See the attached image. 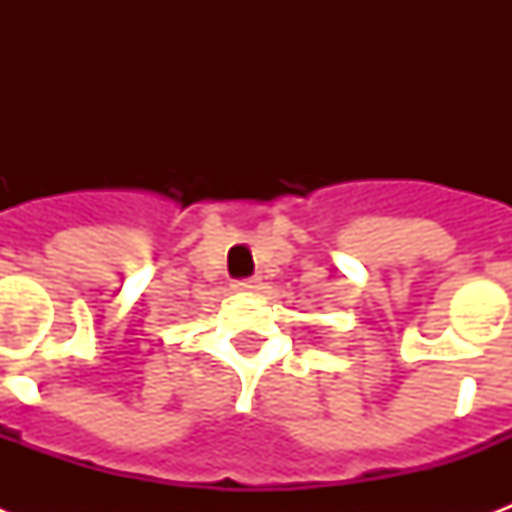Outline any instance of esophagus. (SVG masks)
Returning <instances> with one entry per match:
<instances>
[{
  "instance_id": "1",
  "label": "esophagus",
  "mask_w": 512,
  "mask_h": 512,
  "mask_svg": "<svg viewBox=\"0 0 512 512\" xmlns=\"http://www.w3.org/2000/svg\"><path fill=\"white\" fill-rule=\"evenodd\" d=\"M233 289L236 292H257L260 289V279H239V281H233Z\"/></svg>"
}]
</instances>
